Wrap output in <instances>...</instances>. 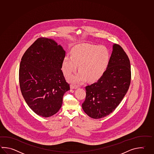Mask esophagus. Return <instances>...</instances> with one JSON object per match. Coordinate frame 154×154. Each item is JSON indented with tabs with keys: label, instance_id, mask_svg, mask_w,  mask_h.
I'll return each mask as SVG.
<instances>
[{
	"label": "esophagus",
	"instance_id": "obj_1",
	"mask_svg": "<svg viewBox=\"0 0 154 154\" xmlns=\"http://www.w3.org/2000/svg\"><path fill=\"white\" fill-rule=\"evenodd\" d=\"M70 87H71V88L72 89H77V88H78V86H77V85H70Z\"/></svg>",
	"mask_w": 154,
	"mask_h": 154
}]
</instances>
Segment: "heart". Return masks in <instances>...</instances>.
Returning a JSON list of instances; mask_svg holds the SVG:
<instances>
[{
  "instance_id": "b5f03b06",
  "label": "heart",
  "mask_w": 154,
  "mask_h": 154,
  "mask_svg": "<svg viewBox=\"0 0 154 154\" xmlns=\"http://www.w3.org/2000/svg\"><path fill=\"white\" fill-rule=\"evenodd\" d=\"M71 57L66 56L62 61V70L69 75L77 68L78 73L69 75L67 79L72 83H80L87 79L88 81H97L104 75L110 60V54L104 46L80 44L72 48Z\"/></svg>"
}]
</instances>
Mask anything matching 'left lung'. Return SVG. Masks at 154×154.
Returning <instances> with one entry per match:
<instances>
[{
  "label": "left lung",
  "instance_id": "left-lung-1",
  "mask_svg": "<svg viewBox=\"0 0 154 154\" xmlns=\"http://www.w3.org/2000/svg\"><path fill=\"white\" fill-rule=\"evenodd\" d=\"M131 79L128 57L122 48L113 44L109 65L97 82L85 87L82 109L88 116L99 119L112 112L128 90Z\"/></svg>",
  "mask_w": 154,
  "mask_h": 154
}]
</instances>
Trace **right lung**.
<instances>
[{
    "mask_svg": "<svg viewBox=\"0 0 154 154\" xmlns=\"http://www.w3.org/2000/svg\"><path fill=\"white\" fill-rule=\"evenodd\" d=\"M65 51L55 41L39 38L23 54L19 69L22 96L33 112L48 117L60 110L63 96L70 89L63 76Z\"/></svg>",
    "mask_w": 154,
    "mask_h": 154,
    "instance_id": "1",
    "label": "right lung"
}]
</instances>
